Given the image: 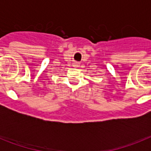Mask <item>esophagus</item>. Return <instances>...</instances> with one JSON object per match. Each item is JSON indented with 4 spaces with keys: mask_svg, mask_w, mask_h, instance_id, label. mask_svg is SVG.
<instances>
[{
    "mask_svg": "<svg viewBox=\"0 0 151 151\" xmlns=\"http://www.w3.org/2000/svg\"><path fill=\"white\" fill-rule=\"evenodd\" d=\"M74 66H78V63H75V64H74Z\"/></svg>",
    "mask_w": 151,
    "mask_h": 151,
    "instance_id": "1",
    "label": "esophagus"
}]
</instances>
